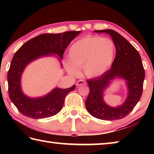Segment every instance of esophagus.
I'll return each instance as SVG.
<instances>
[{
	"label": "esophagus",
	"instance_id": "1",
	"mask_svg": "<svg viewBox=\"0 0 154 154\" xmlns=\"http://www.w3.org/2000/svg\"><path fill=\"white\" fill-rule=\"evenodd\" d=\"M85 84H86V82L84 80H79L76 83L77 86H79V85H85Z\"/></svg>",
	"mask_w": 154,
	"mask_h": 154
}]
</instances>
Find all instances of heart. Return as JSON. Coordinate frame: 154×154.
I'll list each match as a JSON object with an SVG mask.
<instances>
[{"mask_svg": "<svg viewBox=\"0 0 154 154\" xmlns=\"http://www.w3.org/2000/svg\"><path fill=\"white\" fill-rule=\"evenodd\" d=\"M116 46L109 38L87 36L75 42L69 51V60L65 61L66 69L77 75L83 68L87 76L96 77L108 71L113 62Z\"/></svg>", "mask_w": 154, "mask_h": 154, "instance_id": "heart-1", "label": "heart"}]
</instances>
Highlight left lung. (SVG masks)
I'll return each instance as SVG.
<instances>
[{
  "label": "left lung",
  "instance_id": "obj_1",
  "mask_svg": "<svg viewBox=\"0 0 154 154\" xmlns=\"http://www.w3.org/2000/svg\"><path fill=\"white\" fill-rule=\"evenodd\" d=\"M111 36L116 45V55L111 68L98 77L88 79L90 92L85 107L90 115L103 120L124 118L131 112L141 97L145 70L140 54L126 38L111 29L94 30ZM122 78L127 81L129 92L125 102L117 108H111L103 100V92L111 80Z\"/></svg>",
  "mask_w": 154,
  "mask_h": 154
}]
</instances>
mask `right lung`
<instances>
[{"label": "right lung", "instance_id": "add662e5", "mask_svg": "<svg viewBox=\"0 0 154 154\" xmlns=\"http://www.w3.org/2000/svg\"><path fill=\"white\" fill-rule=\"evenodd\" d=\"M82 31H68L59 34H42L28 41L15 52L7 74L9 96L21 113L34 119L49 118L56 115L64 105L68 93L75 85L61 89L56 88L46 96L30 98L21 89V77L27 65L35 60L56 54L62 59L65 49Z\"/></svg>", "mask_w": 154, "mask_h": 154}]
</instances>
